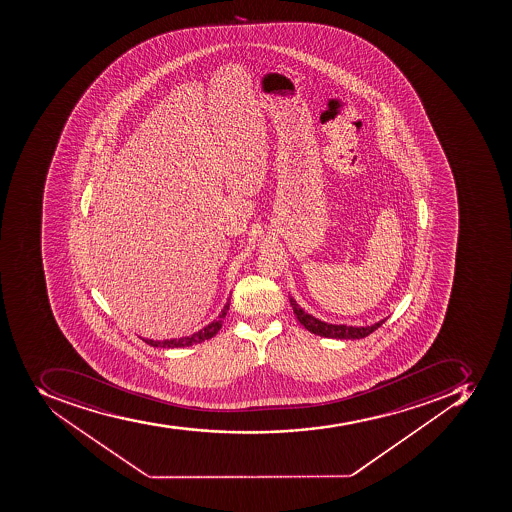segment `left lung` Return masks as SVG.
Masks as SVG:
<instances>
[{
  "instance_id": "1",
  "label": "left lung",
  "mask_w": 512,
  "mask_h": 512,
  "mask_svg": "<svg viewBox=\"0 0 512 512\" xmlns=\"http://www.w3.org/2000/svg\"><path fill=\"white\" fill-rule=\"evenodd\" d=\"M291 308L295 312L296 319L300 320V324L304 325V329H308L309 332L316 333L320 337L325 338H338V340H359V338L367 337L370 333L375 332L379 329L380 325L387 319L380 320L377 324L370 325V327H351V325H333L322 322V320L316 319V317L309 316L308 312H304L303 309L296 304L290 296Z\"/></svg>"
}]
</instances>
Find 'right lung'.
Listing matches in <instances>:
<instances>
[{
    "instance_id": "obj_1",
    "label": "right lung",
    "mask_w": 512,
    "mask_h": 512,
    "mask_svg": "<svg viewBox=\"0 0 512 512\" xmlns=\"http://www.w3.org/2000/svg\"><path fill=\"white\" fill-rule=\"evenodd\" d=\"M230 300L225 304L224 309H222L221 314L217 317L214 322L206 325L203 330L200 332L193 333L192 337H183L179 338V340H164V341H153L146 340L143 338L145 343L148 345L154 346V348H182V346H192L196 345V343H201V341L209 340V338L214 337L219 330H221L222 324H224L225 316H227V311H229Z\"/></svg>"
}]
</instances>
